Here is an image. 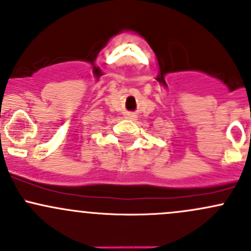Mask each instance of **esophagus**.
Returning <instances> with one entry per match:
<instances>
[{"mask_svg": "<svg viewBox=\"0 0 251 251\" xmlns=\"http://www.w3.org/2000/svg\"><path fill=\"white\" fill-rule=\"evenodd\" d=\"M126 118L128 120H136V115H134V113H126Z\"/></svg>", "mask_w": 251, "mask_h": 251, "instance_id": "1", "label": "esophagus"}]
</instances>
